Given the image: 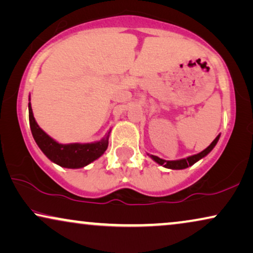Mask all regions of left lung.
<instances>
[{"label": "left lung", "instance_id": "left-lung-1", "mask_svg": "<svg viewBox=\"0 0 253 253\" xmlns=\"http://www.w3.org/2000/svg\"><path fill=\"white\" fill-rule=\"evenodd\" d=\"M218 139H220V135L216 136V139H215L213 142H211L210 146H208L206 149L201 151V153L197 154V155H193V156H190L187 158H183V160H179V161H166V160H162V158L157 157V156H154V155H150V157L153 158L155 162H157L158 164H161V166L166 167V168H169V169H174V170H180V169H185V168H188L191 166H193L195 162H198L201 158L206 156L207 154H210L211 149L215 147V144L217 143Z\"/></svg>", "mask_w": 253, "mask_h": 253}]
</instances>
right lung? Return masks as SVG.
Wrapping results in <instances>:
<instances>
[{
  "mask_svg": "<svg viewBox=\"0 0 253 253\" xmlns=\"http://www.w3.org/2000/svg\"><path fill=\"white\" fill-rule=\"evenodd\" d=\"M29 120L31 132L36 143L43 154L60 167L77 169L83 168L102 156L109 146V135L95 143L61 144L47 135L36 123L31 104L29 103Z\"/></svg>",
  "mask_w": 253,
  "mask_h": 253,
  "instance_id": "right-lung-1",
  "label": "right lung"
}]
</instances>
